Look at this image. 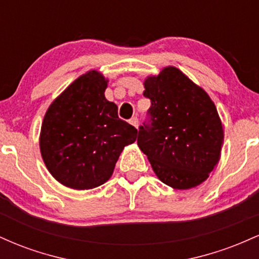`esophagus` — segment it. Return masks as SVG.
Listing matches in <instances>:
<instances>
[{
  "mask_svg": "<svg viewBox=\"0 0 259 259\" xmlns=\"http://www.w3.org/2000/svg\"><path fill=\"white\" fill-rule=\"evenodd\" d=\"M129 123H130V124H132V125H133V126L138 127V125H139V119H138V118H136V117H133V118H132V119H130V120H129Z\"/></svg>",
  "mask_w": 259,
  "mask_h": 259,
  "instance_id": "1",
  "label": "esophagus"
}]
</instances>
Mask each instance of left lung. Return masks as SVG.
Masks as SVG:
<instances>
[{"label":"left lung","instance_id":"8db88e82","mask_svg":"<svg viewBox=\"0 0 259 259\" xmlns=\"http://www.w3.org/2000/svg\"><path fill=\"white\" fill-rule=\"evenodd\" d=\"M151 124L140 126L138 146L154 174L175 190L207 180L221 158L223 124L214 102L178 68L164 67L144 81Z\"/></svg>","mask_w":259,"mask_h":259}]
</instances>
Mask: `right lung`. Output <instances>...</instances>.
I'll return each instance as SVG.
<instances>
[{"label": "right lung", "instance_id": "obj_1", "mask_svg": "<svg viewBox=\"0 0 259 259\" xmlns=\"http://www.w3.org/2000/svg\"><path fill=\"white\" fill-rule=\"evenodd\" d=\"M108 79L97 70L82 74L53 100L45 113L40 152L45 165L62 185L90 190L112 177L124 147L138 130L118 117L105 97Z\"/></svg>", "mask_w": 259, "mask_h": 259}]
</instances>
